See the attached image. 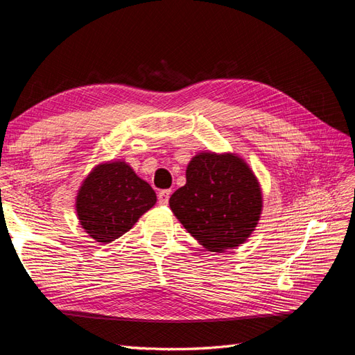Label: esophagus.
Here are the masks:
<instances>
[{
    "mask_svg": "<svg viewBox=\"0 0 355 355\" xmlns=\"http://www.w3.org/2000/svg\"><path fill=\"white\" fill-rule=\"evenodd\" d=\"M170 196H171V191L170 189H164V191H159L158 192V202L161 204V206H167Z\"/></svg>",
    "mask_w": 355,
    "mask_h": 355,
    "instance_id": "34e87169",
    "label": "esophagus"
}]
</instances>
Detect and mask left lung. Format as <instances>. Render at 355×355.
I'll list each match as a JSON object with an SVG mask.
<instances>
[{
    "instance_id": "1",
    "label": "left lung",
    "mask_w": 355,
    "mask_h": 355,
    "mask_svg": "<svg viewBox=\"0 0 355 355\" xmlns=\"http://www.w3.org/2000/svg\"><path fill=\"white\" fill-rule=\"evenodd\" d=\"M170 209L206 250L222 253L250 237L261 220V184L234 153H198L187 167V184L173 192Z\"/></svg>"
}]
</instances>
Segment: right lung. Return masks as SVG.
Masks as SVG:
<instances>
[{
    "label": "right lung",
    "instance_id": "add662e5",
    "mask_svg": "<svg viewBox=\"0 0 355 355\" xmlns=\"http://www.w3.org/2000/svg\"><path fill=\"white\" fill-rule=\"evenodd\" d=\"M157 202L155 191L124 159L105 161L92 168L78 188L75 210L81 228L106 244L130 231Z\"/></svg>",
    "mask_w": 355,
    "mask_h": 355
}]
</instances>
